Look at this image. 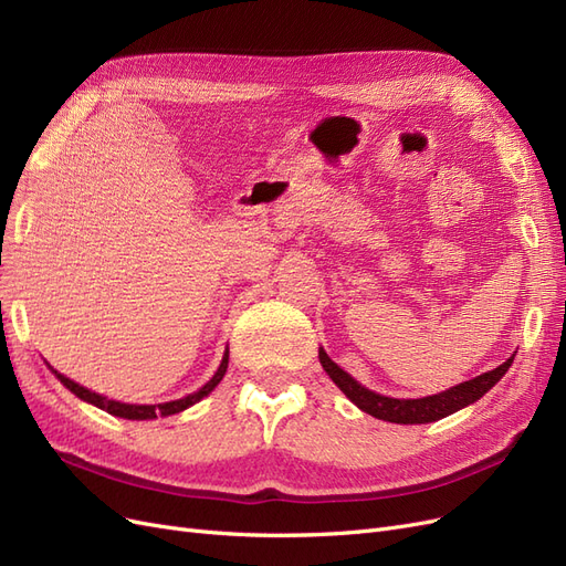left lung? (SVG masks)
<instances>
[{"instance_id": "obj_1", "label": "left lung", "mask_w": 566, "mask_h": 566, "mask_svg": "<svg viewBox=\"0 0 566 566\" xmlns=\"http://www.w3.org/2000/svg\"><path fill=\"white\" fill-rule=\"evenodd\" d=\"M318 358L323 370L331 375V380L347 394V399L364 410V413L378 418V420H387V422H397V424H424V422H434L447 418L455 410L465 408L470 403H474L476 399H482L484 394L499 382L503 375L507 373V368L512 366L510 356L505 364H501L499 368H493L484 375H476V378L460 382L447 391L441 394H432V397H422V399H391V397H382V394H375L370 389H366L364 385H358L349 373L342 370L333 358L325 354V349H318Z\"/></svg>"}]
</instances>
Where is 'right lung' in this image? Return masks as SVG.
Masks as SVG:
<instances>
[{
  "label": "right lung",
  "instance_id": "right-lung-1",
  "mask_svg": "<svg viewBox=\"0 0 566 566\" xmlns=\"http://www.w3.org/2000/svg\"><path fill=\"white\" fill-rule=\"evenodd\" d=\"M227 368H229V349H227L224 358H221V364H219L217 373L212 375V380H210L208 385H202L198 391L188 394V397H184V399L167 401V403H119V401H113V399H108V397H101V394H96V391H92V389H87V387L77 385L75 380L65 378V375H61L59 370H54V375L63 382L65 389H71V391L75 394L77 399L87 401V403H92V406H96V408H101V410H106V413H111V416L127 418V420H153V418H160V416L165 418V416L181 413V410H186L188 406H193V403H198L200 399L208 397V394H210V391L221 382V378H224V375H227Z\"/></svg>",
  "mask_w": 566,
  "mask_h": 566
}]
</instances>
